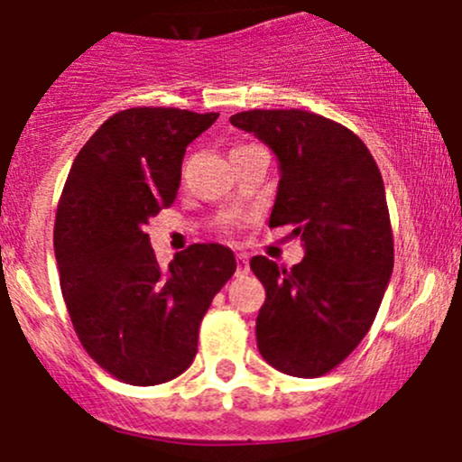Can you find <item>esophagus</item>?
<instances>
[{"mask_svg": "<svg viewBox=\"0 0 462 462\" xmlns=\"http://www.w3.org/2000/svg\"><path fill=\"white\" fill-rule=\"evenodd\" d=\"M250 273V263H248V254H236V274L244 277V274Z\"/></svg>", "mask_w": 462, "mask_h": 462, "instance_id": "34e87169", "label": "esophagus"}]
</instances>
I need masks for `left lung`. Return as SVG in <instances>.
Listing matches in <instances>:
<instances>
[{
  "label": "left lung",
  "instance_id": "left-lung-1",
  "mask_svg": "<svg viewBox=\"0 0 462 462\" xmlns=\"http://www.w3.org/2000/svg\"><path fill=\"white\" fill-rule=\"evenodd\" d=\"M279 161L270 227L292 226L304 259L250 268L265 288L257 315L261 357L295 377H319L365 339L393 273L384 183L366 144L344 125L301 109H253L230 118Z\"/></svg>",
  "mask_w": 462,
  "mask_h": 462
}]
</instances>
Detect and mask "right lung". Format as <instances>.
I'll return each mask as SVG.
<instances>
[{"mask_svg":"<svg viewBox=\"0 0 462 462\" xmlns=\"http://www.w3.org/2000/svg\"><path fill=\"white\" fill-rule=\"evenodd\" d=\"M217 118L165 106L118 111L64 183L53 230L64 301L88 356L127 384H162L192 365L203 315L236 270L221 244L189 245L161 268L144 232L174 203L185 147Z\"/></svg>","mask_w":462,"mask_h":462,"instance_id":"1","label":"right lung"}]
</instances>
